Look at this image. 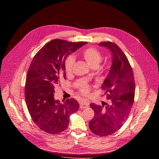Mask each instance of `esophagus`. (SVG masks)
<instances>
[{
	"mask_svg": "<svg viewBox=\"0 0 159 159\" xmlns=\"http://www.w3.org/2000/svg\"><path fill=\"white\" fill-rule=\"evenodd\" d=\"M88 106H89V103L86 101H81V102H80V108H84L88 107Z\"/></svg>",
	"mask_w": 159,
	"mask_h": 159,
	"instance_id": "34e87169",
	"label": "esophagus"
}]
</instances>
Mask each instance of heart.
<instances>
[{
    "label": "heart",
    "instance_id": "obj_1",
    "mask_svg": "<svg viewBox=\"0 0 159 159\" xmlns=\"http://www.w3.org/2000/svg\"><path fill=\"white\" fill-rule=\"evenodd\" d=\"M83 59L86 61L87 64L91 67H98L102 60V56L97 49L95 48H88L85 49L82 53ZM75 62V57L72 55L68 56L65 61V70L67 74L71 73L73 66ZM80 91L83 93H87L89 91L88 85H83L80 88Z\"/></svg>",
    "mask_w": 159,
    "mask_h": 159
}]
</instances>
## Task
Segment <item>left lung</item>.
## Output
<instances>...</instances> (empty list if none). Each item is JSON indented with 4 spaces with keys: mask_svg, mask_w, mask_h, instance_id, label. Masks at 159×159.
<instances>
[{
    "mask_svg": "<svg viewBox=\"0 0 159 159\" xmlns=\"http://www.w3.org/2000/svg\"><path fill=\"white\" fill-rule=\"evenodd\" d=\"M98 45L110 49L112 55L111 66L101 88L110 104L105 107L91 104L95 116L89 121V128L97 135L107 136L121 128L128 118L134 104L135 83L132 68L121 49L110 42Z\"/></svg>",
    "mask_w": 159,
    "mask_h": 159,
    "instance_id": "8db88e82",
    "label": "left lung"
}]
</instances>
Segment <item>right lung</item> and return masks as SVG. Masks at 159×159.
Masks as SVG:
<instances>
[{
  "label": "right lung",
  "mask_w": 159,
  "mask_h": 159,
  "mask_svg": "<svg viewBox=\"0 0 159 159\" xmlns=\"http://www.w3.org/2000/svg\"><path fill=\"white\" fill-rule=\"evenodd\" d=\"M86 44L54 39L42 48L32 60L26 77L25 99L33 120L46 133L57 134L66 130L70 114L79 110L75 99H67L63 103L55 99L54 86L61 79H66L67 57Z\"/></svg>",
  "instance_id": "1"
}]
</instances>
